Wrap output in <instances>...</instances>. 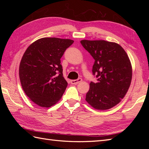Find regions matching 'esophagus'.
Listing matches in <instances>:
<instances>
[{"instance_id": "obj_1", "label": "esophagus", "mask_w": 149, "mask_h": 149, "mask_svg": "<svg viewBox=\"0 0 149 149\" xmlns=\"http://www.w3.org/2000/svg\"><path fill=\"white\" fill-rule=\"evenodd\" d=\"M82 81V79L81 78H79L78 79H75V80H71L70 81V83L72 84H76L77 83H79Z\"/></svg>"}]
</instances>
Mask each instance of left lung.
Instances as JSON below:
<instances>
[{
	"label": "left lung",
	"instance_id": "obj_1",
	"mask_svg": "<svg viewBox=\"0 0 149 149\" xmlns=\"http://www.w3.org/2000/svg\"><path fill=\"white\" fill-rule=\"evenodd\" d=\"M95 59L93 74L97 83L91 82L86 101L98 110L112 108L122 100L131 85L132 70L127 53L119 44L105 40L81 41Z\"/></svg>",
	"mask_w": 149,
	"mask_h": 149
}]
</instances>
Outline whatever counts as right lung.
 <instances>
[{
  "label": "right lung",
  "mask_w": 149,
  "mask_h": 149,
  "mask_svg": "<svg viewBox=\"0 0 149 149\" xmlns=\"http://www.w3.org/2000/svg\"><path fill=\"white\" fill-rule=\"evenodd\" d=\"M74 40L42 38L25 51L19 66V77L25 93L36 105L50 107L61 99L67 86L61 59Z\"/></svg>",
  "instance_id": "right-lung-1"
}]
</instances>
